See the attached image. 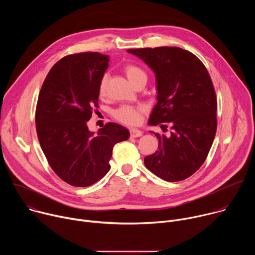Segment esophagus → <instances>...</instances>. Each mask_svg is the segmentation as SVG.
<instances>
[{
    "label": "esophagus",
    "instance_id": "1",
    "mask_svg": "<svg viewBox=\"0 0 255 255\" xmlns=\"http://www.w3.org/2000/svg\"><path fill=\"white\" fill-rule=\"evenodd\" d=\"M142 131L137 129V128H131L130 129V136L133 137V138H136V137H140L142 136Z\"/></svg>",
    "mask_w": 255,
    "mask_h": 255
}]
</instances>
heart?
I'll use <instances>...</instances> for the list:
<instances>
[{"label": "heart", "mask_w": 255, "mask_h": 255, "mask_svg": "<svg viewBox=\"0 0 255 255\" xmlns=\"http://www.w3.org/2000/svg\"><path fill=\"white\" fill-rule=\"evenodd\" d=\"M125 75L129 82L135 87L137 84L147 81L146 72H145L141 67L135 64H128L124 68ZM106 87H107V76L103 77L100 84H99V95L104 96L106 94ZM140 112L141 108L133 107V106H122L118 108L117 110L113 112V116L116 120L128 124L133 125L137 124L140 120Z\"/></svg>", "instance_id": "heart-1"}]
</instances>
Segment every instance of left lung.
I'll return each instance as SVG.
<instances>
[{"mask_svg": "<svg viewBox=\"0 0 255 255\" xmlns=\"http://www.w3.org/2000/svg\"><path fill=\"white\" fill-rule=\"evenodd\" d=\"M127 52L155 74L157 103L148 124L167 122L172 129L168 137L152 132L158 139V150L145 157L144 164L164 180L186 179L202 166L216 135L217 99L209 72L196 55L179 47Z\"/></svg>", "mask_w": 255, "mask_h": 255, "instance_id": "left-lung-1", "label": "left lung"}]
</instances>
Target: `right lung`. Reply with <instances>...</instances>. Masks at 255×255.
Listing matches in <instances>:
<instances>
[{"label":"right lung","mask_w":255,"mask_h":255,"mask_svg":"<svg viewBox=\"0 0 255 255\" xmlns=\"http://www.w3.org/2000/svg\"><path fill=\"white\" fill-rule=\"evenodd\" d=\"M109 60L99 52L67 55L50 69L39 93L35 122L40 146L53 171L74 187H89L104 177L114 145L130 136L116 123H107L97 134L87 124L98 108Z\"/></svg>","instance_id":"1"}]
</instances>
